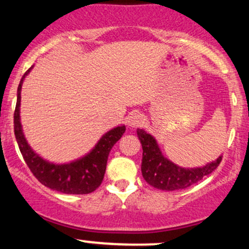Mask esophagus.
Here are the masks:
<instances>
[{
	"instance_id": "34e87169",
	"label": "esophagus",
	"mask_w": 249,
	"mask_h": 249,
	"mask_svg": "<svg viewBox=\"0 0 249 249\" xmlns=\"http://www.w3.org/2000/svg\"><path fill=\"white\" fill-rule=\"evenodd\" d=\"M142 121H144V117L139 112H131L126 118L127 125L131 127L139 126V125L142 124Z\"/></svg>"
}]
</instances>
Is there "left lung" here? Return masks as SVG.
<instances>
[{
	"mask_svg": "<svg viewBox=\"0 0 249 249\" xmlns=\"http://www.w3.org/2000/svg\"><path fill=\"white\" fill-rule=\"evenodd\" d=\"M142 147V174L147 184L162 191L184 190L208 176L219 166L222 157L202 167L184 168L162 156L157 141L142 128H137Z\"/></svg>",
	"mask_w": 249,
	"mask_h": 249,
	"instance_id": "left-lung-1",
	"label": "left lung"
}]
</instances>
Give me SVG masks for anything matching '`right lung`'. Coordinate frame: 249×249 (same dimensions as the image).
Returning a JSON list of instances; mask_svg holds the SVG:
<instances>
[{
  "instance_id": "obj_1",
  "label": "right lung",
  "mask_w": 249,
  "mask_h": 249,
  "mask_svg": "<svg viewBox=\"0 0 249 249\" xmlns=\"http://www.w3.org/2000/svg\"><path fill=\"white\" fill-rule=\"evenodd\" d=\"M31 69L33 67L27 70L17 88V103L14 112V131L25 164L41 184L57 192L65 194L93 192L101 186L107 170L108 153L113 145L122 138L123 133L125 132V125L117 126L105 133L90 152L75 161L68 164H53L47 161L28 144L19 118L22 84Z\"/></svg>"
}]
</instances>
